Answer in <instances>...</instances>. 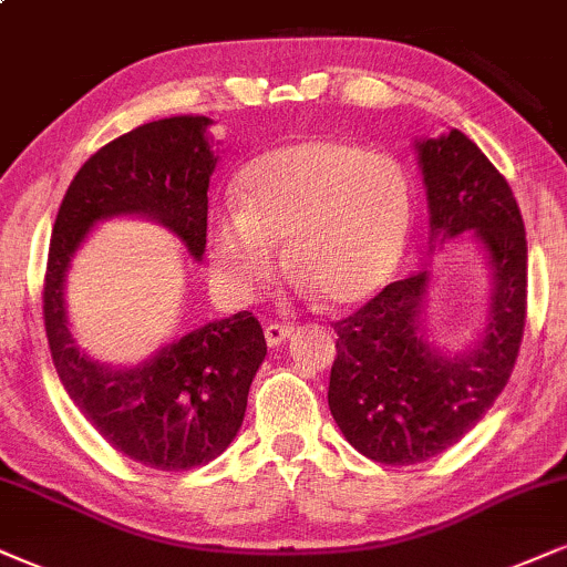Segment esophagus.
I'll use <instances>...</instances> for the list:
<instances>
[{
	"mask_svg": "<svg viewBox=\"0 0 567 567\" xmlns=\"http://www.w3.org/2000/svg\"><path fill=\"white\" fill-rule=\"evenodd\" d=\"M291 331H295V328L286 323H268L265 326V341H268L270 347H278L291 337Z\"/></svg>",
	"mask_w": 567,
	"mask_h": 567,
	"instance_id": "obj_1",
	"label": "esophagus"
}]
</instances>
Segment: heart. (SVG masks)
<instances>
[{"instance_id": "1", "label": "heart", "mask_w": 567, "mask_h": 567, "mask_svg": "<svg viewBox=\"0 0 567 567\" xmlns=\"http://www.w3.org/2000/svg\"><path fill=\"white\" fill-rule=\"evenodd\" d=\"M239 213L215 215L209 257L223 286L251 297L278 270L276 244L328 305L365 302L394 276L412 226V181L396 157L307 138L244 167Z\"/></svg>"}]
</instances>
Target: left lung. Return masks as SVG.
I'll return each instance as SVG.
<instances>
[{"label":"left lung","mask_w":567,"mask_h":567,"mask_svg":"<svg viewBox=\"0 0 567 567\" xmlns=\"http://www.w3.org/2000/svg\"><path fill=\"white\" fill-rule=\"evenodd\" d=\"M433 239L476 230L492 265L486 337L442 358L425 344V272L394 281L333 323L328 408L347 442L383 465H415L450 450L492 410L518 360L528 307V247L505 176L457 128L417 144Z\"/></svg>","instance_id":"left-lung-1"}]
</instances>
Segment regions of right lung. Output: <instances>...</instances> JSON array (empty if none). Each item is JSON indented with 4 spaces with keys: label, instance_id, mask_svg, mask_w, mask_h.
<instances>
[{
    "label": "right lung",
    "instance_id": "1",
    "mask_svg": "<svg viewBox=\"0 0 567 567\" xmlns=\"http://www.w3.org/2000/svg\"><path fill=\"white\" fill-rule=\"evenodd\" d=\"M207 125L192 115L138 125L81 165L54 218L41 295L49 352L68 396L104 442L157 471L207 465L234 442L268 352L262 328L244 310L186 333L142 368H102L70 339L62 278L86 230L123 213L165 223L202 257L215 171Z\"/></svg>",
    "mask_w": 567,
    "mask_h": 567
}]
</instances>
